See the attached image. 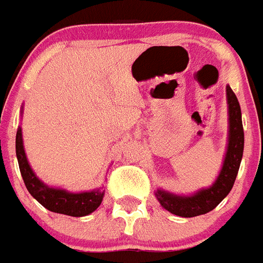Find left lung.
<instances>
[{
  "label": "left lung",
  "mask_w": 263,
  "mask_h": 263,
  "mask_svg": "<svg viewBox=\"0 0 263 263\" xmlns=\"http://www.w3.org/2000/svg\"><path fill=\"white\" fill-rule=\"evenodd\" d=\"M226 95L229 105V140L223 165L217 180L209 189H202L187 196L156 190V199L163 209L178 217L193 218L214 210L229 195L234 186L243 155L245 135L239 101L229 85L226 87Z\"/></svg>",
  "instance_id": "8db88e82"
}]
</instances>
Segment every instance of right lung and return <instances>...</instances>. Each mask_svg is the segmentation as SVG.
Wrapping results in <instances>:
<instances>
[{
  "label": "right lung",
  "mask_w": 263,
  "mask_h": 263,
  "mask_svg": "<svg viewBox=\"0 0 263 263\" xmlns=\"http://www.w3.org/2000/svg\"><path fill=\"white\" fill-rule=\"evenodd\" d=\"M15 154H17L20 171L28 191L37 202L41 203L52 213L64 214L70 217H85L88 214L93 213L101 204L104 191L100 189L85 191V193H69L67 190L46 186L45 183L41 182L36 174L33 173L26 159L21 127H18L15 135Z\"/></svg>",
  "instance_id": "obj_1"
}]
</instances>
